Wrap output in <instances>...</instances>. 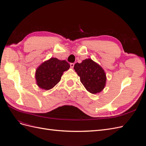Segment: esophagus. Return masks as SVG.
<instances>
[{
	"instance_id": "esophagus-1",
	"label": "esophagus",
	"mask_w": 146,
	"mask_h": 146,
	"mask_svg": "<svg viewBox=\"0 0 146 146\" xmlns=\"http://www.w3.org/2000/svg\"><path fill=\"white\" fill-rule=\"evenodd\" d=\"M70 68H73L74 66V63H70Z\"/></svg>"
}]
</instances>
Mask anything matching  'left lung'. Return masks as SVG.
Here are the masks:
<instances>
[{
    "label": "left lung",
    "instance_id": "1",
    "mask_svg": "<svg viewBox=\"0 0 146 146\" xmlns=\"http://www.w3.org/2000/svg\"><path fill=\"white\" fill-rule=\"evenodd\" d=\"M74 69L80 77V82L91 94L99 93L106 85L107 77L103 68L91 58L85 59L81 63L75 64Z\"/></svg>",
    "mask_w": 146,
    "mask_h": 146
}]
</instances>
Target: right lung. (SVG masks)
Wrapping results in <instances>:
<instances>
[{
    "instance_id": "1",
    "label": "right lung",
    "mask_w": 146,
    "mask_h": 146,
    "mask_svg": "<svg viewBox=\"0 0 146 146\" xmlns=\"http://www.w3.org/2000/svg\"><path fill=\"white\" fill-rule=\"evenodd\" d=\"M69 68L70 65L66 61L50 58L37 68L35 72L36 85L44 90L52 89L60 81L63 72Z\"/></svg>"
}]
</instances>
